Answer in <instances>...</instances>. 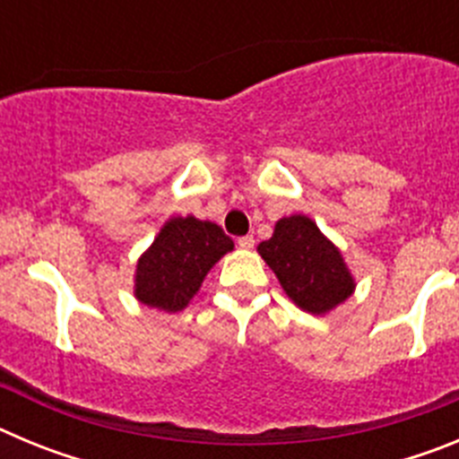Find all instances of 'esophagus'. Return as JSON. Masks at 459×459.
Masks as SVG:
<instances>
[{"label": "esophagus", "instance_id": "34e87169", "mask_svg": "<svg viewBox=\"0 0 459 459\" xmlns=\"http://www.w3.org/2000/svg\"><path fill=\"white\" fill-rule=\"evenodd\" d=\"M237 246H238V248H243V250H250V248H255V238L253 237H241V238H237Z\"/></svg>", "mask_w": 459, "mask_h": 459}]
</instances>
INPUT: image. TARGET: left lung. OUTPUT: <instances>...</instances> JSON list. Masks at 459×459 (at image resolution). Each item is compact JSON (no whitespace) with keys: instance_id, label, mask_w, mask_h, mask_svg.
<instances>
[{"instance_id":"8db88e82","label":"left lung","mask_w":459,"mask_h":459,"mask_svg":"<svg viewBox=\"0 0 459 459\" xmlns=\"http://www.w3.org/2000/svg\"><path fill=\"white\" fill-rule=\"evenodd\" d=\"M257 253L294 306L310 315L335 310L356 290L354 275L338 246L303 213L280 218L273 237L259 243Z\"/></svg>"}]
</instances>
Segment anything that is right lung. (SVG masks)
<instances>
[{"label": "right lung", "mask_w": 459, "mask_h": 459, "mask_svg": "<svg viewBox=\"0 0 459 459\" xmlns=\"http://www.w3.org/2000/svg\"><path fill=\"white\" fill-rule=\"evenodd\" d=\"M232 250L234 241L216 222L195 216L169 218L137 259L133 294L142 306L181 312L213 264Z\"/></svg>", "instance_id": "obj_1"}]
</instances>
